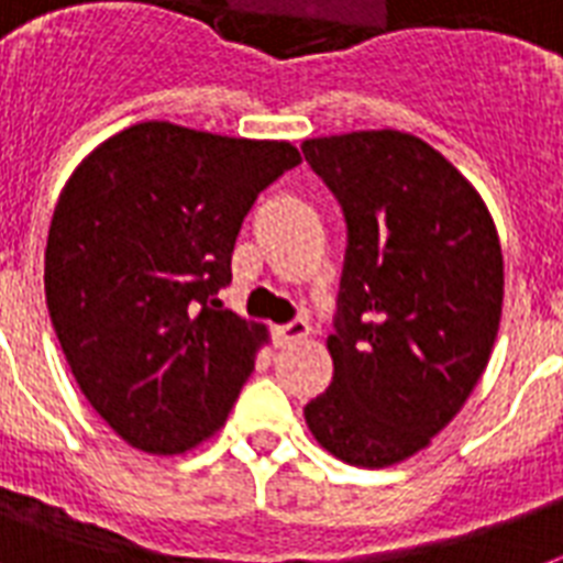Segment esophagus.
<instances>
[{
  "label": "esophagus",
  "mask_w": 563,
  "mask_h": 563,
  "mask_svg": "<svg viewBox=\"0 0 563 563\" xmlns=\"http://www.w3.org/2000/svg\"><path fill=\"white\" fill-rule=\"evenodd\" d=\"M309 333H312V327H309L307 318H295L289 324L274 327V339H277V344H298L303 342V339H309Z\"/></svg>",
  "instance_id": "1"
}]
</instances>
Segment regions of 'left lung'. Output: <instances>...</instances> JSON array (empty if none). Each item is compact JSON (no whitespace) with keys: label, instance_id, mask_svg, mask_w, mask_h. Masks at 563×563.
<instances>
[{"label":"left lung","instance_id":"8db88e82","mask_svg":"<svg viewBox=\"0 0 563 563\" xmlns=\"http://www.w3.org/2000/svg\"><path fill=\"white\" fill-rule=\"evenodd\" d=\"M347 219L333 383L303 409L327 453L391 467L462 411L503 316V247L471 180L402 131L303 143Z\"/></svg>","mask_w":563,"mask_h":563}]
</instances>
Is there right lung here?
Returning a JSON list of instances; mask_svg holds the SVG:
<instances>
[{
  "instance_id": "right-lung-1",
  "label": "right lung",
  "mask_w": 563,
  "mask_h": 563,
  "mask_svg": "<svg viewBox=\"0 0 563 563\" xmlns=\"http://www.w3.org/2000/svg\"><path fill=\"white\" fill-rule=\"evenodd\" d=\"M298 163L283 140L140 122L69 175L46 242L48 316L125 444L178 455L224 427L268 330L212 295L256 195Z\"/></svg>"
}]
</instances>
